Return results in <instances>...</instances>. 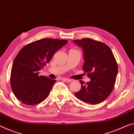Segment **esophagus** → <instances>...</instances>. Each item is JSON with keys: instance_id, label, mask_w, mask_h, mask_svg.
I'll return each mask as SVG.
<instances>
[{"instance_id": "34e87169", "label": "esophagus", "mask_w": 134, "mask_h": 134, "mask_svg": "<svg viewBox=\"0 0 134 134\" xmlns=\"http://www.w3.org/2000/svg\"><path fill=\"white\" fill-rule=\"evenodd\" d=\"M63 81H65V82H71V80L70 79H62Z\"/></svg>"}]
</instances>
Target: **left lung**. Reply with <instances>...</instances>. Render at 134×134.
<instances>
[{
	"label": "left lung",
	"instance_id": "left-lung-1",
	"mask_svg": "<svg viewBox=\"0 0 134 134\" xmlns=\"http://www.w3.org/2000/svg\"><path fill=\"white\" fill-rule=\"evenodd\" d=\"M83 50L84 73L89 82L80 80L81 88L75 96L82 101L97 104L104 101L111 93L116 83L118 66L110 47L104 43L90 38L74 40Z\"/></svg>",
	"mask_w": 134,
	"mask_h": 134
}]
</instances>
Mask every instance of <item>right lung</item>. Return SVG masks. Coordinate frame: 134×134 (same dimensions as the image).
I'll use <instances>...</instances> for the list:
<instances>
[{"instance_id": "obj_1", "label": "right lung", "mask_w": 134, "mask_h": 134, "mask_svg": "<svg viewBox=\"0 0 134 134\" xmlns=\"http://www.w3.org/2000/svg\"><path fill=\"white\" fill-rule=\"evenodd\" d=\"M68 41L44 38L24 46L18 53L11 69V86L14 95L26 105L38 104L46 99L56 80L39 75Z\"/></svg>"}]
</instances>
